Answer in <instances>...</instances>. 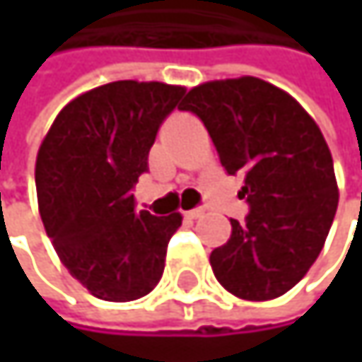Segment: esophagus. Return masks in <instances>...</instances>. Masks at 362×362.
Instances as JSON below:
<instances>
[{
  "label": "esophagus",
  "instance_id": "obj_1",
  "mask_svg": "<svg viewBox=\"0 0 362 362\" xmlns=\"http://www.w3.org/2000/svg\"><path fill=\"white\" fill-rule=\"evenodd\" d=\"M205 214V209L203 207H194V209H190V211H186V216L188 218H192V220H197V218H201Z\"/></svg>",
  "mask_w": 362,
  "mask_h": 362
}]
</instances>
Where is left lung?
<instances>
[{
	"label": "left lung",
	"mask_w": 362,
	"mask_h": 362,
	"mask_svg": "<svg viewBox=\"0 0 362 362\" xmlns=\"http://www.w3.org/2000/svg\"><path fill=\"white\" fill-rule=\"evenodd\" d=\"M180 110L194 112L228 176L241 174L245 222L209 264L220 285L241 300L283 296L325 245L337 184L325 138L313 117L283 90L241 77L192 88Z\"/></svg>",
	"instance_id": "8db88e82"
}]
</instances>
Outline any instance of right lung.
<instances>
[{"instance_id": "1", "label": "right lung", "mask_w": 362, "mask_h": 362, "mask_svg": "<svg viewBox=\"0 0 362 362\" xmlns=\"http://www.w3.org/2000/svg\"><path fill=\"white\" fill-rule=\"evenodd\" d=\"M184 88L112 81L58 112L35 165L41 222L69 272L107 302H129L159 283L180 214L136 211L134 186Z\"/></svg>"}]
</instances>
